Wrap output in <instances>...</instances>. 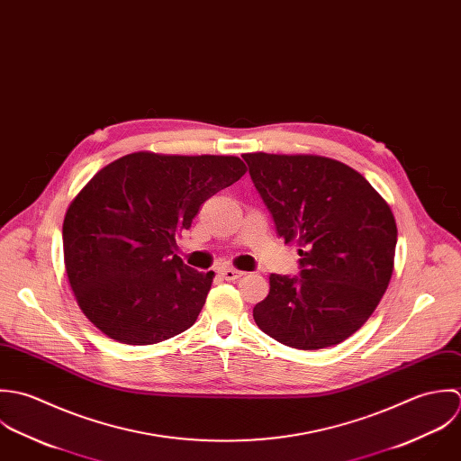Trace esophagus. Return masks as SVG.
Wrapping results in <instances>:
<instances>
[{"label":"esophagus","instance_id":"34e87169","mask_svg":"<svg viewBox=\"0 0 461 461\" xmlns=\"http://www.w3.org/2000/svg\"><path fill=\"white\" fill-rule=\"evenodd\" d=\"M219 275L224 277V279H228V281H235V279L244 276V273H242V271H235V269H230V267L221 269V271H219Z\"/></svg>","mask_w":461,"mask_h":461}]
</instances>
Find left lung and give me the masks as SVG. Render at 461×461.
Returning a JSON list of instances; mask_svg holds the SVG:
<instances>
[{"mask_svg":"<svg viewBox=\"0 0 461 461\" xmlns=\"http://www.w3.org/2000/svg\"><path fill=\"white\" fill-rule=\"evenodd\" d=\"M299 276L271 275L253 308L258 328L303 351L337 346L358 331L393 271L397 226L390 206L349 166L313 155L242 157Z\"/></svg>","mask_w":461,"mask_h":461,"instance_id":"left-lung-1","label":"left lung"}]
</instances>
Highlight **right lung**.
I'll list each match as a JSON object with an SVG mask.
<instances>
[{"label":"right lung","instance_id":"right-lung-1","mask_svg":"<svg viewBox=\"0 0 461 461\" xmlns=\"http://www.w3.org/2000/svg\"><path fill=\"white\" fill-rule=\"evenodd\" d=\"M237 157L131 153L103 167L68 208L62 237L71 288L110 339L148 346L188 330L213 273L175 255L201 204L239 182Z\"/></svg>","mask_w":461,"mask_h":461}]
</instances>
